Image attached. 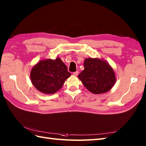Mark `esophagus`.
<instances>
[{
  "mask_svg": "<svg viewBox=\"0 0 146 146\" xmlns=\"http://www.w3.org/2000/svg\"><path fill=\"white\" fill-rule=\"evenodd\" d=\"M73 75H74V76H77L78 75V71H75V72H74L73 73Z\"/></svg>",
  "mask_w": 146,
  "mask_h": 146,
  "instance_id": "esophagus-1",
  "label": "esophagus"
}]
</instances>
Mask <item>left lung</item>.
<instances>
[{
  "label": "left lung",
  "mask_w": 146,
  "mask_h": 146,
  "mask_svg": "<svg viewBox=\"0 0 146 146\" xmlns=\"http://www.w3.org/2000/svg\"><path fill=\"white\" fill-rule=\"evenodd\" d=\"M85 69L78 78L85 87L94 94H101L108 92L116 82L113 69L103 59L86 58Z\"/></svg>",
  "instance_id": "8db88e82"
}]
</instances>
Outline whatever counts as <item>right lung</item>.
Listing matches in <instances>:
<instances>
[{"label": "right lung", "instance_id": "add662e5", "mask_svg": "<svg viewBox=\"0 0 146 146\" xmlns=\"http://www.w3.org/2000/svg\"><path fill=\"white\" fill-rule=\"evenodd\" d=\"M71 76L60 58L40 60L32 68L30 78L34 86L44 94H54Z\"/></svg>", "mask_w": 146, "mask_h": 146}]
</instances>
